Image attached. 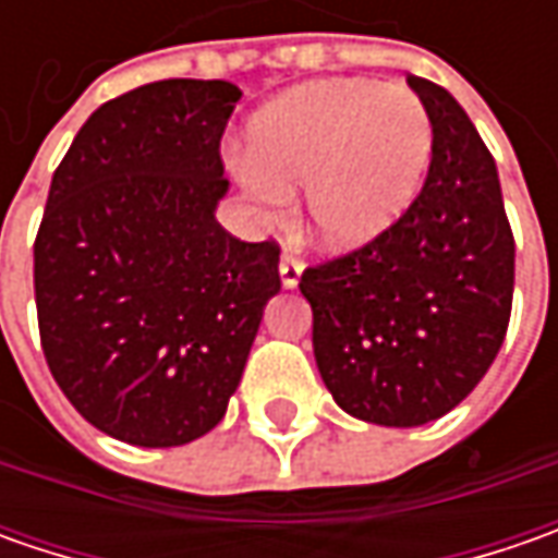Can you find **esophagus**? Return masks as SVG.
Segmentation results:
<instances>
[{
	"mask_svg": "<svg viewBox=\"0 0 558 558\" xmlns=\"http://www.w3.org/2000/svg\"><path fill=\"white\" fill-rule=\"evenodd\" d=\"M301 272H304V264L294 257V254H282V260H279V279H282V286L286 289H294L298 282H301Z\"/></svg>",
	"mask_w": 558,
	"mask_h": 558,
	"instance_id": "1",
	"label": "esophagus"
}]
</instances>
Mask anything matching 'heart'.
I'll return each mask as SVG.
<instances>
[{"label":"heart","instance_id":"heart-1","mask_svg":"<svg viewBox=\"0 0 558 558\" xmlns=\"http://www.w3.org/2000/svg\"><path fill=\"white\" fill-rule=\"evenodd\" d=\"M432 161L435 120L416 93L313 80L251 118L242 180L267 204L304 185L307 232L332 251H354L416 204Z\"/></svg>","mask_w":558,"mask_h":558}]
</instances>
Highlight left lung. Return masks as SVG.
Here are the masks:
<instances>
[{
  "mask_svg": "<svg viewBox=\"0 0 558 558\" xmlns=\"http://www.w3.org/2000/svg\"><path fill=\"white\" fill-rule=\"evenodd\" d=\"M407 83L435 120L416 204L375 242L301 276L313 356L335 403L391 428L425 425L472 395L504 344L515 282L487 145L444 86Z\"/></svg>",
  "mask_w": 558,
  "mask_h": 558,
  "instance_id": "1",
  "label": "left lung"
}]
</instances>
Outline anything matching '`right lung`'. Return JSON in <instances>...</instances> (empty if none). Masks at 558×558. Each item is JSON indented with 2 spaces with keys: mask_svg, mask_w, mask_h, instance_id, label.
I'll return each instance as SVG.
<instances>
[{
  "mask_svg": "<svg viewBox=\"0 0 558 558\" xmlns=\"http://www.w3.org/2000/svg\"><path fill=\"white\" fill-rule=\"evenodd\" d=\"M226 80H158L111 98L58 163L33 245L43 354L74 410L111 438L180 447L235 395L279 245L217 223Z\"/></svg>",
  "mask_w": 558,
  "mask_h": 558,
  "instance_id": "obj_1",
  "label": "right lung"
}]
</instances>
